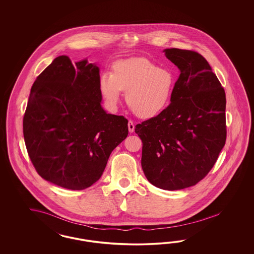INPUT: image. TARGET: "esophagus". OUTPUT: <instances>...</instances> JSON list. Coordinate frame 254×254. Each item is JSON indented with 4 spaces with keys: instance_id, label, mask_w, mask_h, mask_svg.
<instances>
[{
    "instance_id": "34e87169",
    "label": "esophagus",
    "mask_w": 254,
    "mask_h": 254,
    "mask_svg": "<svg viewBox=\"0 0 254 254\" xmlns=\"http://www.w3.org/2000/svg\"><path fill=\"white\" fill-rule=\"evenodd\" d=\"M128 131L130 132V133H133L134 132V129H135V126H134V123L131 121V120H129L128 121Z\"/></svg>"
}]
</instances>
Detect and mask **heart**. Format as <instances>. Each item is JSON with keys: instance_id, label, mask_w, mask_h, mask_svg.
Wrapping results in <instances>:
<instances>
[{"instance_id": "1", "label": "heart", "mask_w": 254, "mask_h": 254, "mask_svg": "<svg viewBox=\"0 0 254 254\" xmlns=\"http://www.w3.org/2000/svg\"><path fill=\"white\" fill-rule=\"evenodd\" d=\"M174 86L171 72L158 68L142 57L120 60L114 64L113 73L101 74L100 87L109 108L115 109L126 90V102L141 118L158 115L167 106Z\"/></svg>"}]
</instances>
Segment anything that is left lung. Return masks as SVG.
<instances>
[{
	"label": "left lung",
	"mask_w": 254,
	"mask_h": 254,
	"mask_svg": "<svg viewBox=\"0 0 254 254\" xmlns=\"http://www.w3.org/2000/svg\"><path fill=\"white\" fill-rule=\"evenodd\" d=\"M180 69L170 104L158 116L138 124L141 167L147 180L164 190L195 185L214 166L226 139L225 92L201 55L164 50Z\"/></svg>",
	"instance_id": "left-lung-1"
}]
</instances>
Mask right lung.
<instances>
[{"label":"right lung","instance_id":"add662e5","mask_svg":"<svg viewBox=\"0 0 254 254\" xmlns=\"http://www.w3.org/2000/svg\"><path fill=\"white\" fill-rule=\"evenodd\" d=\"M100 68L60 56L39 75L23 118L25 144L39 175L70 190L100 180L128 121L101 106Z\"/></svg>","mask_w":254,"mask_h":254}]
</instances>
